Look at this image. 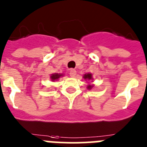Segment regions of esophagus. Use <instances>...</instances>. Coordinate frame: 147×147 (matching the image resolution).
Wrapping results in <instances>:
<instances>
[{
	"label": "esophagus",
	"mask_w": 147,
	"mask_h": 147,
	"mask_svg": "<svg viewBox=\"0 0 147 147\" xmlns=\"http://www.w3.org/2000/svg\"><path fill=\"white\" fill-rule=\"evenodd\" d=\"M69 75H70V77L74 78L76 75V70L74 69H71L69 71Z\"/></svg>",
	"instance_id": "esophagus-1"
}]
</instances>
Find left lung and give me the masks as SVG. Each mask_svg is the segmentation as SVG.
<instances>
[{"mask_svg": "<svg viewBox=\"0 0 147 147\" xmlns=\"http://www.w3.org/2000/svg\"><path fill=\"white\" fill-rule=\"evenodd\" d=\"M83 78L85 80V81H91L92 83L93 82L92 81V73H86L85 74V75H84V76H83ZM94 84H91L90 82H89V84H88L87 86H86V88H87V89H89V90H90V89H92L93 87H94Z\"/></svg>", "mask_w": 147, "mask_h": 147, "instance_id": "left-lung-1", "label": "left lung"}]
</instances>
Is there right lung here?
Segmentation results:
<instances>
[{"label":"right lung","instance_id":"add662e5","mask_svg":"<svg viewBox=\"0 0 147 147\" xmlns=\"http://www.w3.org/2000/svg\"><path fill=\"white\" fill-rule=\"evenodd\" d=\"M63 74H60V73H54L50 75V80L52 82H55V81H58L60 78L63 77Z\"/></svg>","mask_w":147,"mask_h":147}]
</instances>
